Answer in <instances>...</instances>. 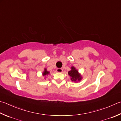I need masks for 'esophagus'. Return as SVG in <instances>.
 <instances>
[{"label":"esophagus","instance_id":"obj_1","mask_svg":"<svg viewBox=\"0 0 121 121\" xmlns=\"http://www.w3.org/2000/svg\"><path fill=\"white\" fill-rule=\"evenodd\" d=\"M57 72H58V73H62L63 72V69L62 68H58L57 69H56Z\"/></svg>","mask_w":121,"mask_h":121}]
</instances>
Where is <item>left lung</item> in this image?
Wrapping results in <instances>:
<instances>
[{
    "mask_svg": "<svg viewBox=\"0 0 121 121\" xmlns=\"http://www.w3.org/2000/svg\"><path fill=\"white\" fill-rule=\"evenodd\" d=\"M68 75L70 77V79L72 82L76 83L82 80V77L81 74L78 72V70L76 69L74 66L71 67V70L68 72Z\"/></svg>",
    "mask_w": 121,
    "mask_h": 121,
    "instance_id": "obj_1",
    "label": "left lung"
}]
</instances>
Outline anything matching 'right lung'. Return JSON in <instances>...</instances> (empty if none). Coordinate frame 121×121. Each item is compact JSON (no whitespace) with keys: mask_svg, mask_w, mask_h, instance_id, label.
<instances>
[{"mask_svg":"<svg viewBox=\"0 0 121 121\" xmlns=\"http://www.w3.org/2000/svg\"><path fill=\"white\" fill-rule=\"evenodd\" d=\"M49 74H50V72L48 71V70H47V68H45L44 72L42 73V75H43V76H46V75H48Z\"/></svg>","mask_w":121,"mask_h":121,"instance_id":"add662e5","label":"right lung"}]
</instances>
